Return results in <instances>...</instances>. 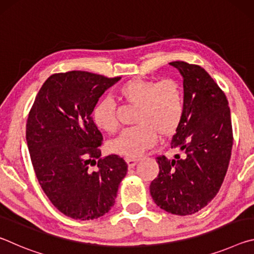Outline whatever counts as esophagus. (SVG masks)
Listing matches in <instances>:
<instances>
[{"label": "esophagus", "mask_w": 254, "mask_h": 254, "mask_svg": "<svg viewBox=\"0 0 254 254\" xmlns=\"http://www.w3.org/2000/svg\"><path fill=\"white\" fill-rule=\"evenodd\" d=\"M126 161L127 163L128 168H133V167H134L137 163V160H135V159H131V158H127Z\"/></svg>", "instance_id": "34e87169"}]
</instances>
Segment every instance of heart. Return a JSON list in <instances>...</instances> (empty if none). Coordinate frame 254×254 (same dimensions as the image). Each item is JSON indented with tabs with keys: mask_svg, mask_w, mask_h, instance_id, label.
I'll use <instances>...</instances> for the list:
<instances>
[{
	"mask_svg": "<svg viewBox=\"0 0 254 254\" xmlns=\"http://www.w3.org/2000/svg\"><path fill=\"white\" fill-rule=\"evenodd\" d=\"M119 97L136 106L135 127L126 128L110 142L112 152L127 158H137L153 147L157 134L167 137L177 130L184 115V96L177 81L133 78L120 86ZM93 122L102 131L113 133L119 127L115 104L104 98L94 106Z\"/></svg>",
	"mask_w": 254,
	"mask_h": 254,
	"instance_id": "heart-1",
	"label": "heart"
}]
</instances>
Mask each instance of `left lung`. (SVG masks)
Segmentation results:
<instances>
[{
	"label": "left lung",
	"instance_id": "left-lung-1",
	"mask_svg": "<svg viewBox=\"0 0 254 254\" xmlns=\"http://www.w3.org/2000/svg\"><path fill=\"white\" fill-rule=\"evenodd\" d=\"M184 80V115L171 148L183 152L158 157L159 175L150 194L159 207L175 215L204 208L220 190L233 145L231 112L225 94L204 68L170 63Z\"/></svg>",
	"mask_w": 254,
	"mask_h": 254
}]
</instances>
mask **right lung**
Here are the masks:
<instances>
[{
    "instance_id": "obj_1",
    "label": "right lung",
    "mask_w": 254,
    "mask_h": 254,
    "mask_svg": "<svg viewBox=\"0 0 254 254\" xmlns=\"http://www.w3.org/2000/svg\"><path fill=\"white\" fill-rule=\"evenodd\" d=\"M120 79L81 70L54 74L29 113L25 136L38 182L55 207L74 220L109 212L127 175V162L117 154L100 159L103 136L91 117L98 98ZM96 163L92 173L89 165Z\"/></svg>"
}]
</instances>
